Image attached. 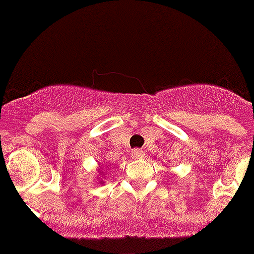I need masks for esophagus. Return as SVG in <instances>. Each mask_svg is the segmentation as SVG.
I'll return each mask as SVG.
<instances>
[{"label":"esophagus","instance_id":"1","mask_svg":"<svg viewBox=\"0 0 254 254\" xmlns=\"http://www.w3.org/2000/svg\"><path fill=\"white\" fill-rule=\"evenodd\" d=\"M145 157V151L139 150V149H134V150H131V158L134 159H141Z\"/></svg>","mask_w":254,"mask_h":254}]
</instances>
